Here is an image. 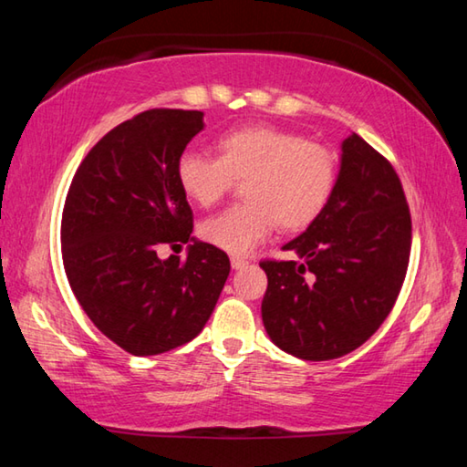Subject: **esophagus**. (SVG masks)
Here are the masks:
<instances>
[{
  "label": "esophagus",
  "instance_id": "esophagus-1",
  "mask_svg": "<svg viewBox=\"0 0 467 467\" xmlns=\"http://www.w3.org/2000/svg\"><path fill=\"white\" fill-rule=\"evenodd\" d=\"M247 264H249L247 259L241 257V255H233V257H231V265H233V270H241V267H244Z\"/></svg>",
  "mask_w": 467,
  "mask_h": 467
}]
</instances>
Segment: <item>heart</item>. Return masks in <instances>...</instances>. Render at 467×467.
I'll use <instances>...</instances> for the list:
<instances>
[{
	"mask_svg": "<svg viewBox=\"0 0 467 467\" xmlns=\"http://www.w3.org/2000/svg\"><path fill=\"white\" fill-rule=\"evenodd\" d=\"M218 158L181 154L177 181L202 208L218 203L243 181L244 202L203 220L200 234L228 253H247L278 224L282 233L309 228L334 195L337 158L329 148L274 125H244L223 133Z\"/></svg>",
	"mask_w": 467,
	"mask_h": 467,
	"instance_id": "1",
	"label": "heart"
}]
</instances>
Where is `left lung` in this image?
Masks as SVG:
<instances>
[{
    "instance_id": "1",
    "label": "left lung",
    "mask_w": 467,
    "mask_h": 467,
    "mask_svg": "<svg viewBox=\"0 0 467 467\" xmlns=\"http://www.w3.org/2000/svg\"><path fill=\"white\" fill-rule=\"evenodd\" d=\"M412 218L398 172L357 133L344 140L323 214L284 244L295 262L264 259L267 336L303 360L357 350L381 327L404 284Z\"/></svg>"
}]
</instances>
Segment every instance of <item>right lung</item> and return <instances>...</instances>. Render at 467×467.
<instances>
[{
  "label": "right lung",
  "instance_id": "1",
  "mask_svg": "<svg viewBox=\"0 0 467 467\" xmlns=\"http://www.w3.org/2000/svg\"><path fill=\"white\" fill-rule=\"evenodd\" d=\"M202 110L150 109L102 136L78 167L61 216V255L78 303L110 342L154 357L200 334L231 272L228 255L192 239L177 162ZM192 240L187 260L157 257Z\"/></svg>",
  "mask_w": 467,
  "mask_h": 467
}]
</instances>
